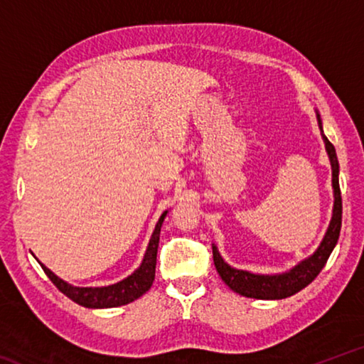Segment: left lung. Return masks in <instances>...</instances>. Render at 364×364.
Returning <instances> with one entry per match:
<instances>
[{
    "instance_id": "8db88e82",
    "label": "left lung",
    "mask_w": 364,
    "mask_h": 364,
    "mask_svg": "<svg viewBox=\"0 0 364 364\" xmlns=\"http://www.w3.org/2000/svg\"><path fill=\"white\" fill-rule=\"evenodd\" d=\"M316 120L319 130H321L326 152H328L331 162L332 191H334V207H332V217L329 221L328 231H326L321 244L318 245V249L313 252L310 257H306L305 260L299 262L289 271L276 274H257L245 269L234 268L223 260L217 245L212 244L213 263L215 268L218 271L220 278L223 279L225 284L230 287L231 291L239 295H244V297L258 300H281L300 292L301 289H305L310 284V282L319 274V271L324 268L326 262H328L329 255L332 254V250H334L338 241V234H341L342 226V197L341 188H338V160L334 146L329 143V139L326 138V134L323 132V122L321 117L318 114V110Z\"/></svg>"
}]
</instances>
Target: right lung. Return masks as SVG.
<instances>
[{
	"label": "right lung",
	"mask_w": 364,
	"mask_h": 364,
	"mask_svg": "<svg viewBox=\"0 0 364 364\" xmlns=\"http://www.w3.org/2000/svg\"><path fill=\"white\" fill-rule=\"evenodd\" d=\"M167 210L162 213V217L159 218L156 230H154L152 236L147 244L146 254L143 257L139 267L133 271L130 276H127L125 279H122L115 284L102 286V287H77L72 286L69 282L60 279L59 276L53 273L51 269L46 268L45 264H41L43 271L46 276L53 281V284L56 286L60 292L67 295L70 300L75 304L86 306V308H114L130 304V301L139 299L141 295L149 291L154 276H156V263H157V247H159V239H160V228L165 217H167Z\"/></svg>",
	"instance_id": "right-lung-1"
}]
</instances>
